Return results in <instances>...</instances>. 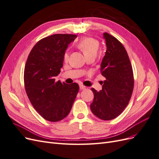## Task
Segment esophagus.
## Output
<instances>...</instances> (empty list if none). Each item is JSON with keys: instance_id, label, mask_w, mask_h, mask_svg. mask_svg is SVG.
Wrapping results in <instances>:
<instances>
[{"instance_id": "esophagus-1", "label": "esophagus", "mask_w": 159, "mask_h": 159, "mask_svg": "<svg viewBox=\"0 0 159 159\" xmlns=\"http://www.w3.org/2000/svg\"><path fill=\"white\" fill-rule=\"evenodd\" d=\"M80 89H86V87L85 85H80Z\"/></svg>"}]
</instances>
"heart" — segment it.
I'll list each match as a JSON object with an SVG mask.
<instances>
[{"mask_svg":"<svg viewBox=\"0 0 159 159\" xmlns=\"http://www.w3.org/2000/svg\"><path fill=\"white\" fill-rule=\"evenodd\" d=\"M76 46L84 53L86 57H88L90 56H96L97 55L99 48V42L93 38L85 37L80 40ZM68 54L65 53L64 55V60L68 61Z\"/></svg>","mask_w":159,"mask_h":159,"instance_id":"1","label":"heart"}]
</instances>
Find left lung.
Returning a JSON list of instances; mask_svg holds the SVG:
<instances>
[{
	"label": "left lung",
	"instance_id": "obj_1",
	"mask_svg": "<svg viewBox=\"0 0 159 159\" xmlns=\"http://www.w3.org/2000/svg\"><path fill=\"white\" fill-rule=\"evenodd\" d=\"M107 50L101 64V73L105 78L102 89L94 88L91 111L98 118L109 121L121 114L129 102L133 91L132 66L123 45L116 38L105 32Z\"/></svg>",
	"mask_w": 159,
	"mask_h": 159
}]
</instances>
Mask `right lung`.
I'll return each instance as SVG.
<instances>
[{"label":"right lung","instance_id":"right-lung-1","mask_svg":"<svg viewBox=\"0 0 159 159\" xmlns=\"http://www.w3.org/2000/svg\"><path fill=\"white\" fill-rule=\"evenodd\" d=\"M76 35L56 34L38 41L28 55L24 81L26 94L44 119L57 122L70 112L79 91L78 84H66L54 78L60 73L64 55Z\"/></svg>","mask_w":159,"mask_h":159}]
</instances>
